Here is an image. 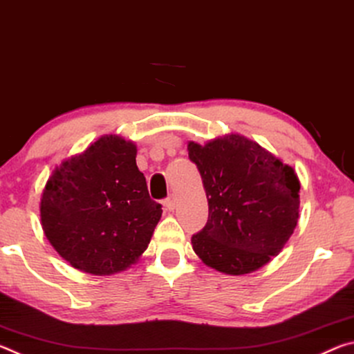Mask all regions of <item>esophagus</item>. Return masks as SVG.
Returning <instances> with one entry per match:
<instances>
[{"mask_svg":"<svg viewBox=\"0 0 354 354\" xmlns=\"http://www.w3.org/2000/svg\"><path fill=\"white\" fill-rule=\"evenodd\" d=\"M164 205H165L167 209H169V211H173V209L176 207V196L175 195H170L169 198H165Z\"/></svg>","mask_w":354,"mask_h":354,"instance_id":"obj_1","label":"esophagus"}]
</instances>
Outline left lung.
<instances>
[{
	"label": "left lung",
	"instance_id": "1",
	"mask_svg": "<svg viewBox=\"0 0 354 354\" xmlns=\"http://www.w3.org/2000/svg\"><path fill=\"white\" fill-rule=\"evenodd\" d=\"M205 185L209 217L192 248L225 274L256 272L278 256L295 230L299 181L290 165L241 134L189 142Z\"/></svg>",
	"mask_w": 354,
	"mask_h": 354
}]
</instances>
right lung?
Instances as JSON below:
<instances>
[{"label":"right lung","mask_w":354,"mask_h":354,"mask_svg":"<svg viewBox=\"0 0 354 354\" xmlns=\"http://www.w3.org/2000/svg\"><path fill=\"white\" fill-rule=\"evenodd\" d=\"M136 156L134 142L103 136L48 178L41 227L77 270L98 277L123 272L148 248L162 206L149 198Z\"/></svg>","instance_id":"right-lung-1"}]
</instances>
